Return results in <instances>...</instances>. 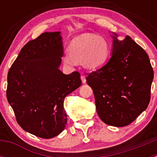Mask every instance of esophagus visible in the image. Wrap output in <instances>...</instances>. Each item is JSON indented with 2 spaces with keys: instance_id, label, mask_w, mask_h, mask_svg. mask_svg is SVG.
Segmentation results:
<instances>
[{
  "instance_id": "esophagus-1",
  "label": "esophagus",
  "mask_w": 157,
  "mask_h": 157,
  "mask_svg": "<svg viewBox=\"0 0 157 157\" xmlns=\"http://www.w3.org/2000/svg\"><path fill=\"white\" fill-rule=\"evenodd\" d=\"M81 80H82V82L84 84V83H86V76L85 75H81Z\"/></svg>"
}]
</instances>
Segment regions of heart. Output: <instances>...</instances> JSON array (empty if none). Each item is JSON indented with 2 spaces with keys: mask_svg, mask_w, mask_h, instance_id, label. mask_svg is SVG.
I'll return each instance as SVG.
<instances>
[{
  "mask_svg": "<svg viewBox=\"0 0 157 157\" xmlns=\"http://www.w3.org/2000/svg\"><path fill=\"white\" fill-rule=\"evenodd\" d=\"M109 50V44L105 37L94 34H82L71 41L63 59L69 66L82 60L84 67L94 70L106 62Z\"/></svg>",
  "mask_w": 157,
  "mask_h": 157,
  "instance_id": "obj_1",
  "label": "heart"
}]
</instances>
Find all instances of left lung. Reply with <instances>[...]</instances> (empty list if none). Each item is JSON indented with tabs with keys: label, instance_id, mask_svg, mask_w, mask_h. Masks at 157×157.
Wrapping results in <instances>:
<instances>
[{
	"label": "left lung",
	"instance_id": "1",
	"mask_svg": "<svg viewBox=\"0 0 157 157\" xmlns=\"http://www.w3.org/2000/svg\"><path fill=\"white\" fill-rule=\"evenodd\" d=\"M111 36V58L88 75L86 82L94 91L101 120L108 125L125 127L149 105L153 70L145 51L130 36L123 41L116 33Z\"/></svg>",
	"mask_w": 157,
	"mask_h": 157
}]
</instances>
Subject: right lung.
<instances>
[{
  "mask_svg": "<svg viewBox=\"0 0 157 157\" xmlns=\"http://www.w3.org/2000/svg\"><path fill=\"white\" fill-rule=\"evenodd\" d=\"M63 47L60 32H45L23 47L8 73L7 99L19 125L41 138L64 130V98L81 86L78 71L59 70Z\"/></svg>",
  "mask_w": 157,
  "mask_h": 157,
  "instance_id": "add662e5",
  "label": "right lung"
}]
</instances>
